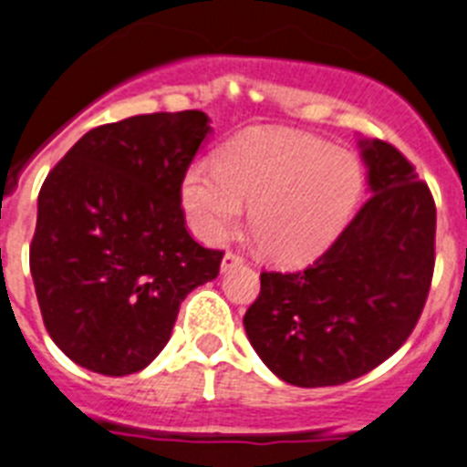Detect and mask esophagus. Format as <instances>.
<instances>
[{
  "label": "esophagus",
  "mask_w": 467,
  "mask_h": 467,
  "mask_svg": "<svg viewBox=\"0 0 467 467\" xmlns=\"http://www.w3.org/2000/svg\"><path fill=\"white\" fill-rule=\"evenodd\" d=\"M242 264H244V258H242L240 254L227 252L225 256H223V261H221V270H223V273H225V270L234 268V265H242Z\"/></svg>",
  "instance_id": "1"
}]
</instances>
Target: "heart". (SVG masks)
I'll return each instance as SVG.
<instances>
[{
  "mask_svg": "<svg viewBox=\"0 0 467 467\" xmlns=\"http://www.w3.org/2000/svg\"><path fill=\"white\" fill-rule=\"evenodd\" d=\"M366 187L354 154L289 130H249L182 178L180 202L187 223L209 244H221L242 225L277 264H306L323 254L351 221Z\"/></svg>",
  "mask_w": 467,
  "mask_h": 467,
  "instance_id": "heart-1",
  "label": "heart"
}]
</instances>
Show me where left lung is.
Masks as SVG:
<instances>
[{
  "mask_svg": "<svg viewBox=\"0 0 467 467\" xmlns=\"http://www.w3.org/2000/svg\"><path fill=\"white\" fill-rule=\"evenodd\" d=\"M370 197L320 258L261 273L244 313L254 351L296 387H335L385 363L420 318L434 270L430 187L391 144L358 140Z\"/></svg>",
  "mask_w": 467,
  "mask_h": 467,
  "instance_id": "obj_1",
  "label": "left lung"
}]
</instances>
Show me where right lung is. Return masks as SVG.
Listing matches in <instances>:
<instances>
[{
	"mask_svg": "<svg viewBox=\"0 0 467 467\" xmlns=\"http://www.w3.org/2000/svg\"><path fill=\"white\" fill-rule=\"evenodd\" d=\"M209 132L203 111L132 116L82 135L47 175L30 273L47 332L78 366L147 368L187 294L218 277L223 252L192 240L180 206Z\"/></svg>",
	"mask_w": 467,
	"mask_h": 467,
	"instance_id": "right-lung-1",
	"label": "right lung"
}]
</instances>
